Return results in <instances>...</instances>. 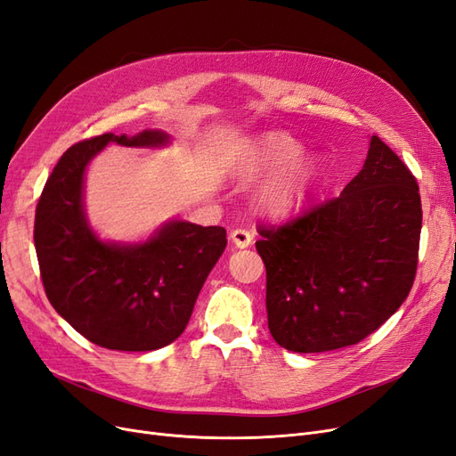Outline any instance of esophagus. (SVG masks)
Returning a JSON list of instances; mask_svg holds the SVG:
<instances>
[{"mask_svg": "<svg viewBox=\"0 0 456 456\" xmlns=\"http://www.w3.org/2000/svg\"><path fill=\"white\" fill-rule=\"evenodd\" d=\"M230 238H232L233 245L238 247V248H245V247H248L250 243H253V233H250L248 230H243V228L233 230L230 233Z\"/></svg>", "mask_w": 456, "mask_h": 456, "instance_id": "esophagus-1", "label": "esophagus"}]
</instances>
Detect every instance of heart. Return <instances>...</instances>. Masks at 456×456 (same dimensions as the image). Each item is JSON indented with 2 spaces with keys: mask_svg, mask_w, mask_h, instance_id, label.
<instances>
[{
  "mask_svg": "<svg viewBox=\"0 0 456 456\" xmlns=\"http://www.w3.org/2000/svg\"><path fill=\"white\" fill-rule=\"evenodd\" d=\"M304 152L300 141L285 132H268L255 137L235 164V175L243 181H256L280 174L265 181L255 196L256 208L265 215H285L307 198L315 184L321 164L315 156L297 159Z\"/></svg>",
  "mask_w": 456,
  "mask_h": 456,
  "instance_id": "obj_1",
  "label": "heart"
}]
</instances>
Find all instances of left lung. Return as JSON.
I'll use <instances>...</instances> for the list:
<instances>
[{
  "mask_svg": "<svg viewBox=\"0 0 456 456\" xmlns=\"http://www.w3.org/2000/svg\"><path fill=\"white\" fill-rule=\"evenodd\" d=\"M422 209L411 171L378 135L338 198L279 228L260 226L273 339L294 353L349 347L410 294Z\"/></svg>",
  "mask_w": 456,
  "mask_h": 456,
  "instance_id": "left-lung-1",
  "label": "left lung"
}]
</instances>
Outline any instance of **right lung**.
<instances>
[{"instance_id": "1", "label": "right lung", "mask_w": 456, "mask_h": 456, "mask_svg": "<svg viewBox=\"0 0 456 456\" xmlns=\"http://www.w3.org/2000/svg\"><path fill=\"white\" fill-rule=\"evenodd\" d=\"M109 143L160 149L162 130L103 134L61 154L36 209L34 241L46 297L88 341L113 351H154L175 341L226 248V230L174 218L149 240L105 241L85 209V175Z\"/></svg>"}]
</instances>
